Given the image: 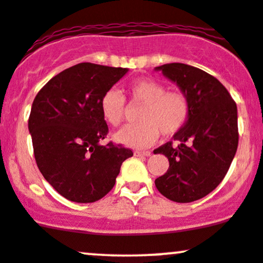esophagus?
Wrapping results in <instances>:
<instances>
[{
    "instance_id": "34e87169",
    "label": "esophagus",
    "mask_w": 263,
    "mask_h": 263,
    "mask_svg": "<svg viewBox=\"0 0 263 263\" xmlns=\"http://www.w3.org/2000/svg\"><path fill=\"white\" fill-rule=\"evenodd\" d=\"M135 156L136 157H148V156H151V151H143V152H142V151H136Z\"/></svg>"
}]
</instances>
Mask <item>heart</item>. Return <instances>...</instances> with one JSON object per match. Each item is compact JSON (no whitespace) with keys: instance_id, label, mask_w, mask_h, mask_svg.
Segmentation results:
<instances>
[{"instance_id":"heart-1","label":"heart","mask_w":263,"mask_h":263,"mask_svg":"<svg viewBox=\"0 0 263 263\" xmlns=\"http://www.w3.org/2000/svg\"><path fill=\"white\" fill-rule=\"evenodd\" d=\"M129 98L143 104L140 123L128 125L117 134L115 141L132 148H146L157 141L159 135L172 136L185 125L189 116V101L182 91L165 90L153 79H138L128 86ZM101 114L108 125L119 126L125 117V99L116 90H108L100 102Z\"/></svg>"}]
</instances>
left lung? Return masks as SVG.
<instances>
[{
  "label": "left lung",
  "mask_w": 263,
  "mask_h": 263,
  "mask_svg": "<svg viewBox=\"0 0 263 263\" xmlns=\"http://www.w3.org/2000/svg\"><path fill=\"white\" fill-rule=\"evenodd\" d=\"M189 101L185 125L173 140L153 151L170 161L167 173L157 178L158 192L176 203L204 198L221 183L238 143L237 107L226 87L213 75L183 63L157 66Z\"/></svg>",
  "instance_id": "1"
}]
</instances>
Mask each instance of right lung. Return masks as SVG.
Returning <instances> with one entry per match:
<instances>
[{
  "label": "right lung",
  "instance_id": "obj_1",
  "mask_svg": "<svg viewBox=\"0 0 263 263\" xmlns=\"http://www.w3.org/2000/svg\"><path fill=\"white\" fill-rule=\"evenodd\" d=\"M127 68L80 63L52 78L32 104L28 129L37 165L60 195L93 203L114 188L131 149L100 144L108 127L100 102Z\"/></svg>",
  "mask_w": 263,
  "mask_h": 263
}]
</instances>
